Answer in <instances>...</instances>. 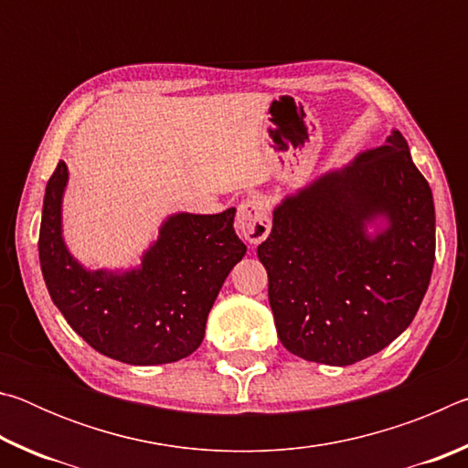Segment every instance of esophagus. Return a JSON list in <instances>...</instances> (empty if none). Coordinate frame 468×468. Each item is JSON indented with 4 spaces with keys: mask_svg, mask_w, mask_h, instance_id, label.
<instances>
[{
    "mask_svg": "<svg viewBox=\"0 0 468 468\" xmlns=\"http://www.w3.org/2000/svg\"><path fill=\"white\" fill-rule=\"evenodd\" d=\"M237 233L251 245L262 243L268 233H271V215H268V206L260 197H248L239 204L235 218Z\"/></svg>",
    "mask_w": 468,
    "mask_h": 468,
    "instance_id": "1",
    "label": "esophagus"
}]
</instances>
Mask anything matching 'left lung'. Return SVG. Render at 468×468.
I'll use <instances>...</instances> for the list:
<instances>
[{
    "instance_id": "obj_1",
    "label": "left lung",
    "mask_w": 468,
    "mask_h": 468,
    "mask_svg": "<svg viewBox=\"0 0 468 468\" xmlns=\"http://www.w3.org/2000/svg\"><path fill=\"white\" fill-rule=\"evenodd\" d=\"M258 258L276 332L297 357L345 367L400 336L435 260L431 187L402 133L284 196Z\"/></svg>"
}]
</instances>
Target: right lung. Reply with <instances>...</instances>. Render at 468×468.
Segmentation results:
<instances>
[{
	"mask_svg": "<svg viewBox=\"0 0 468 468\" xmlns=\"http://www.w3.org/2000/svg\"><path fill=\"white\" fill-rule=\"evenodd\" d=\"M68 165L47 181L38 260L47 291L76 335L94 351L130 366H161L202 345L206 320L229 272L245 256L235 208L177 212L130 271H89L63 241L61 202Z\"/></svg>",
	"mask_w": 468,
	"mask_h": 468,
	"instance_id": "right-lung-1",
	"label": "right lung"
}]
</instances>
